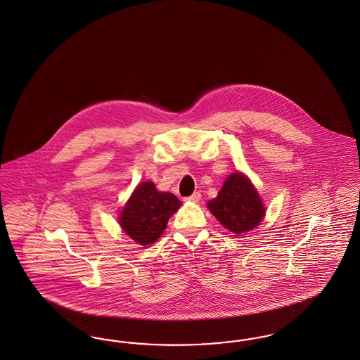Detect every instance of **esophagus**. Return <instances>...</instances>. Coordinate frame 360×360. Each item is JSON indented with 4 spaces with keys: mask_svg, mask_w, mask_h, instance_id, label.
Returning <instances> with one entry per match:
<instances>
[{
    "mask_svg": "<svg viewBox=\"0 0 360 360\" xmlns=\"http://www.w3.org/2000/svg\"><path fill=\"white\" fill-rule=\"evenodd\" d=\"M200 193H194L193 195H190V197H187V198H185V200H188V202H198L199 199H200Z\"/></svg>",
    "mask_w": 360,
    "mask_h": 360,
    "instance_id": "34e87169",
    "label": "esophagus"
}]
</instances>
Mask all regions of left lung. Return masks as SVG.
<instances>
[{"instance_id": "obj_1", "label": "left lung", "mask_w": 360, "mask_h": 360, "mask_svg": "<svg viewBox=\"0 0 360 360\" xmlns=\"http://www.w3.org/2000/svg\"><path fill=\"white\" fill-rule=\"evenodd\" d=\"M212 215L234 234L248 233L264 215L261 198L242 173L231 174L218 197L207 203Z\"/></svg>"}]
</instances>
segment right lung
<instances>
[{
  "mask_svg": "<svg viewBox=\"0 0 360 360\" xmlns=\"http://www.w3.org/2000/svg\"><path fill=\"white\" fill-rule=\"evenodd\" d=\"M179 206L181 200L174 194L157 191L153 182H143L127 200L120 222L127 236L146 246L162 236L167 221Z\"/></svg>",
  "mask_w": 360,
  "mask_h": 360,
  "instance_id": "add662e5",
  "label": "right lung"
}]
</instances>
